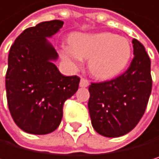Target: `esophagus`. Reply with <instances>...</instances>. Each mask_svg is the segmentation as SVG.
<instances>
[{
    "label": "esophagus",
    "mask_w": 159,
    "mask_h": 159,
    "mask_svg": "<svg viewBox=\"0 0 159 159\" xmlns=\"http://www.w3.org/2000/svg\"><path fill=\"white\" fill-rule=\"evenodd\" d=\"M80 87L81 88H87V87H89V81L87 80V79H84V78H81V80H80Z\"/></svg>",
    "instance_id": "1"
}]
</instances>
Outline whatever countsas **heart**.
<instances>
[{
    "label": "heart",
    "instance_id": "heart-1",
    "mask_svg": "<svg viewBox=\"0 0 159 159\" xmlns=\"http://www.w3.org/2000/svg\"><path fill=\"white\" fill-rule=\"evenodd\" d=\"M70 44L71 48H63L62 58L73 69H78L83 59H89V70L98 80L119 75L132 56L128 39L110 32L77 33L71 37Z\"/></svg>",
    "mask_w": 159,
    "mask_h": 159
}]
</instances>
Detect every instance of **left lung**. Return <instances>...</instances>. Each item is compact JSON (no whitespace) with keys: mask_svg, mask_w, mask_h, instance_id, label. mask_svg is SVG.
Returning a JSON list of instances; mask_svg holds the SVG:
<instances>
[{"mask_svg":"<svg viewBox=\"0 0 159 159\" xmlns=\"http://www.w3.org/2000/svg\"><path fill=\"white\" fill-rule=\"evenodd\" d=\"M134 59L122 75L89 87V112L93 129L106 137L130 133L145 112L152 91L151 60L145 48L133 40Z\"/></svg>","mask_w":159,"mask_h":159,"instance_id":"left-lung-1","label":"left lung"}]
</instances>
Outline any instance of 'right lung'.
<instances>
[{
    "mask_svg": "<svg viewBox=\"0 0 159 159\" xmlns=\"http://www.w3.org/2000/svg\"><path fill=\"white\" fill-rule=\"evenodd\" d=\"M63 21L42 22L17 37L8 54L5 89L16 125L31 134L55 131L63 106L78 89L80 78L64 76L54 62L58 53L48 38L62 28Z\"/></svg>",
    "mask_w": 159,
    "mask_h": 159,
    "instance_id": "obj_1",
    "label": "right lung"
}]
</instances>
